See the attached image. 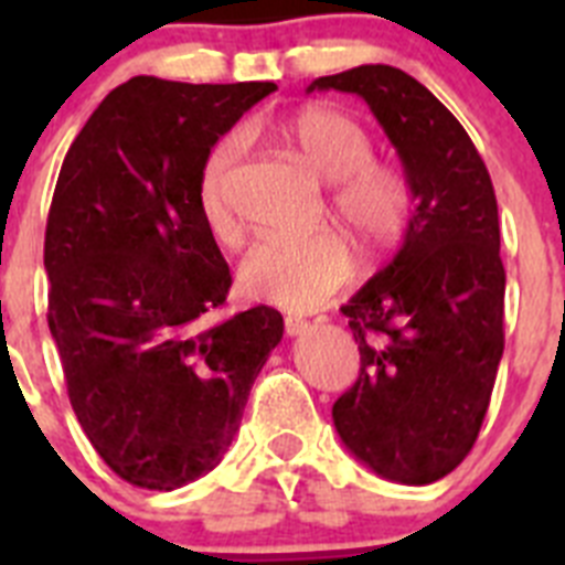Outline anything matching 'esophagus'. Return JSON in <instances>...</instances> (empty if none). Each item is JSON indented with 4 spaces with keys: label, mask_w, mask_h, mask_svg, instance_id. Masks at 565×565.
Masks as SVG:
<instances>
[{
    "label": "esophagus",
    "mask_w": 565,
    "mask_h": 565,
    "mask_svg": "<svg viewBox=\"0 0 565 565\" xmlns=\"http://www.w3.org/2000/svg\"><path fill=\"white\" fill-rule=\"evenodd\" d=\"M308 328H311V322H306V319L286 317V333H288V337H302V333H308Z\"/></svg>",
    "instance_id": "esophagus-1"
}]
</instances>
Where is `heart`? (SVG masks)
I'll return each mask as SVG.
<instances>
[{
  "label": "heart",
  "mask_w": 565,
  "mask_h": 565,
  "mask_svg": "<svg viewBox=\"0 0 565 565\" xmlns=\"http://www.w3.org/2000/svg\"><path fill=\"white\" fill-rule=\"evenodd\" d=\"M274 132L322 181L333 183V212L364 248L393 246L411 221V186L404 174L373 163V143L344 113L322 104L299 107L274 124ZM239 158L237 135L209 147L198 172V206L209 232L223 243L237 237L228 209V174ZM353 259L342 237L326 232L306 239H263L239 268L243 288L254 299L286 311H313L348 286Z\"/></svg>",
  "instance_id": "1"
}]
</instances>
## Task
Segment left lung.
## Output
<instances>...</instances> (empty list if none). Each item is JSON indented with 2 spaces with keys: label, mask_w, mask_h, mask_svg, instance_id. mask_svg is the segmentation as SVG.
<instances>
[{
  "label": "left lung",
  "mask_w": 565,
  "mask_h": 565,
  "mask_svg": "<svg viewBox=\"0 0 565 565\" xmlns=\"http://www.w3.org/2000/svg\"><path fill=\"white\" fill-rule=\"evenodd\" d=\"M313 89L371 107L413 198L398 252L342 306L362 371L333 427L379 478L424 487L472 450L503 356L495 189L456 115L404 70L362 64Z\"/></svg>",
  "instance_id": "8db88e82"
}]
</instances>
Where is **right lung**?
<instances>
[{"mask_svg":"<svg viewBox=\"0 0 565 565\" xmlns=\"http://www.w3.org/2000/svg\"><path fill=\"white\" fill-rule=\"evenodd\" d=\"M271 82L135 76L76 135L44 232L47 326L84 436L141 489L221 463L282 339L268 306L209 322L232 274L198 206V172Z\"/></svg>","mask_w":565,"mask_h":565,"instance_id":"add662e5","label":"right lung"}]
</instances>
